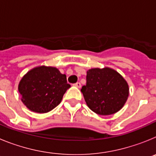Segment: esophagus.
I'll use <instances>...</instances> for the list:
<instances>
[{"instance_id": "esophagus-1", "label": "esophagus", "mask_w": 156, "mask_h": 156, "mask_svg": "<svg viewBox=\"0 0 156 156\" xmlns=\"http://www.w3.org/2000/svg\"><path fill=\"white\" fill-rule=\"evenodd\" d=\"M73 86L76 87H78V88H80L81 87V83L80 82H77V83H74Z\"/></svg>"}]
</instances>
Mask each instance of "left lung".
Here are the masks:
<instances>
[{
    "label": "left lung",
    "mask_w": 156,
    "mask_h": 156,
    "mask_svg": "<svg viewBox=\"0 0 156 156\" xmlns=\"http://www.w3.org/2000/svg\"><path fill=\"white\" fill-rule=\"evenodd\" d=\"M81 92L90 110L108 115L123 107L129 96V86L113 69L94 68L87 72V84L82 87Z\"/></svg>",
    "instance_id": "obj_1"
}]
</instances>
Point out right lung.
<instances>
[{"mask_svg": "<svg viewBox=\"0 0 156 156\" xmlns=\"http://www.w3.org/2000/svg\"><path fill=\"white\" fill-rule=\"evenodd\" d=\"M69 87L66 76L57 68L41 66L23 76L18 89L22 101L30 111L46 113L60 104Z\"/></svg>", "mask_w": 156, "mask_h": 156, "instance_id": "obj_1", "label": "right lung"}]
</instances>
